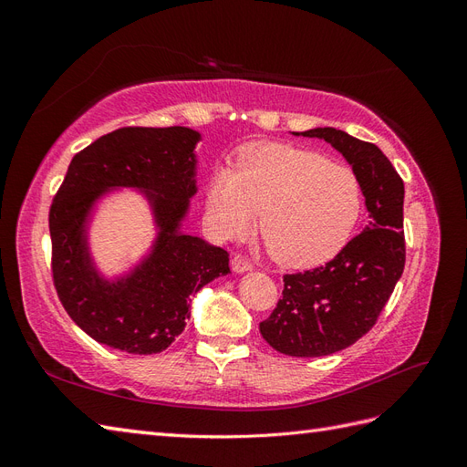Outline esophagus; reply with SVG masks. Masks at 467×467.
I'll use <instances>...</instances> for the list:
<instances>
[{
	"instance_id": "34e87169",
	"label": "esophagus",
	"mask_w": 467,
	"mask_h": 467,
	"mask_svg": "<svg viewBox=\"0 0 467 467\" xmlns=\"http://www.w3.org/2000/svg\"><path fill=\"white\" fill-rule=\"evenodd\" d=\"M232 268L235 273H247L253 268V263L247 257H244L242 253H235L234 259H232Z\"/></svg>"
}]
</instances>
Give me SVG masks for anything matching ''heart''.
<instances>
[{
    "label": "heart",
    "instance_id": "obj_1",
    "mask_svg": "<svg viewBox=\"0 0 467 467\" xmlns=\"http://www.w3.org/2000/svg\"><path fill=\"white\" fill-rule=\"evenodd\" d=\"M259 212L257 232L271 257L290 268L333 259L355 232L362 189L350 167L282 142L239 150L234 169L206 185V218L223 239L242 235Z\"/></svg>",
    "mask_w": 467,
    "mask_h": 467
}]
</instances>
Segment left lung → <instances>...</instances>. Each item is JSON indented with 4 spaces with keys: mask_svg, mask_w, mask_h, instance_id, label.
Segmentation results:
<instances>
[{
    "mask_svg": "<svg viewBox=\"0 0 467 467\" xmlns=\"http://www.w3.org/2000/svg\"><path fill=\"white\" fill-rule=\"evenodd\" d=\"M296 134V132H294ZM345 155L360 181L370 222L338 255L312 271L285 275L273 314L259 323L265 341L288 357H325L368 333L403 275V181L376 144L337 129H314Z\"/></svg>",
    "mask_w": 467,
    "mask_h": 467,
    "instance_id": "1",
    "label": "left lung"
}]
</instances>
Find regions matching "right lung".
Returning a JSON list of instances; mask_svg holds the SVG:
<instances>
[{"label":"right lung","instance_id":"add662e5","mask_svg":"<svg viewBox=\"0 0 467 467\" xmlns=\"http://www.w3.org/2000/svg\"><path fill=\"white\" fill-rule=\"evenodd\" d=\"M201 134L185 126H126L74 155L50 204L52 280L58 298L97 343L130 355L165 350L185 329L191 296L230 273L228 251L179 232L196 192L194 146ZM112 186L144 190L161 235L149 259L109 283L90 265L85 220Z\"/></svg>","mask_w":467,"mask_h":467}]
</instances>
